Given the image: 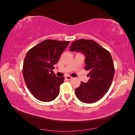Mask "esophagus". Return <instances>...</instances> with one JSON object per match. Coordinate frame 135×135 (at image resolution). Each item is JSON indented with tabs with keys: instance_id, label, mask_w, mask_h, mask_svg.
<instances>
[{
	"instance_id": "esophagus-1",
	"label": "esophagus",
	"mask_w": 135,
	"mask_h": 135,
	"mask_svg": "<svg viewBox=\"0 0 135 135\" xmlns=\"http://www.w3.org/2000/svg\"><path fill=\"white\" fill-rule=\"evenodd\" d=\"M65 79H67V80H71L73 78H72V77H70L69 76H65Z\"/></svg>"
}]
</instances>
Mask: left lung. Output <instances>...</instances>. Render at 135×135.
<instances>
[{"label": "left lung", "mask_w": 135, "mask_h": 135, "mask_svg": "<svg viewBox=\"0 0 135 135\" xmlns=\"http://www.w3.org/2000/svg\"><path fill=\"white\" fill-rule=\"evenodd\" d=\"M70 51L85 55V70L89 71L88 83L81 81L75 89L77 98L84 103L97 102L108 92L113 80L115 68L110 53L94 40L86 39L74 41Z\"/></svg>", "instance_id": "1"}]
</instances>
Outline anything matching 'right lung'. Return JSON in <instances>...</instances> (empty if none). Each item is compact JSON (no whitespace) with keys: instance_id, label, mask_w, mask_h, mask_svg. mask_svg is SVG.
I'll use <instances>...</instances> for the list:
<instances>
[{"instance_id":"1","label":"right lung","mask_w":135,"mask_h":135,"mask_svg":"<svg viewBox=\"0 0 135 135\" xmlns=\"http://www.w3.org/2000/svg\"><path fill=\"white\" fill-rule=\"evenodd\" d=\"M70 41L47 39L27 52L22 73L27 88L36 99L51 102L59 93V86L64 77H56L52 70Z\"/></svg>"}]
</instances>
